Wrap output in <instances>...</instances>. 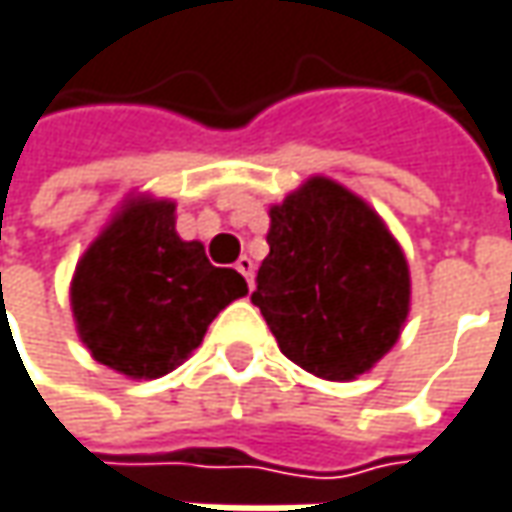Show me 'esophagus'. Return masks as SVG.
Masks as SVG:
<instances>
[{"label": "esophagus", "mask_w": 512, "mask_h": 512, "mask_svg": "<svg viewBox=\"0 0 512 512\" xmlns=\"http://www.w3.org/2000/svg\"><path fill=\"white\" fill-rule=\"evenodd\" d=\"M234 266H237V272H240V275L246 278V284L252 286V278H255V260L243 255L240 260H237V263H234Z\"/></svg>", "instance_id": "obj_1"}]
</instances>
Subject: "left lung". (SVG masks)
<instances>
[{"label":"left lung","mask_w":512,"mask_h":512,"mask_svg":"<svg viewBox=\"0 0 512 512\" xmlns=\"http://www.w3.org/2000/svg\"><path fill=\"white\" fill-rule=\"evenodd\" d=\"M269 220L252 304L281 353L333 382L371 371L397 345L411 301L394 234L362 196L327 176L272 205Z\"/></svg>","instance_id":"1"}]
</instances>
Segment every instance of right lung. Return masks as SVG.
Returning a JSON list of instances; mask_svg holds the SVG:
<instances>
[{
    "label": "right lung",
    "mask_w": 512,
    "mask_h": 512,
    "mask_svg": "<svg viewBox=\"0 0 512 512\" xmlns=\"http://www.w3.org/2000/svg\"><path fill=\"white\" fill-rule=\"evenodd\" d=\"M249 286L176 234L170 199L130 196L77 260L72 313L89 353L130 379L182 365L208 324Z\"/></svg>",
    "instance_id": "add662e5"
}]
</instances>
